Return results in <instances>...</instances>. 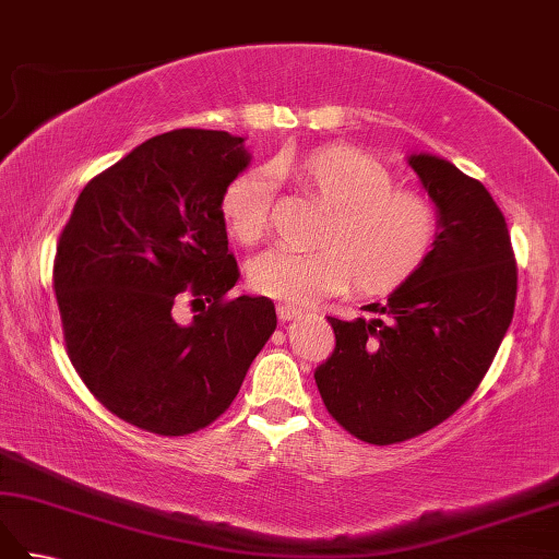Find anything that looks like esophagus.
Segmentation results:
<instances>
[{"label":"esophagus","mask_w":559,"mask_h":559,"mask_svg":"<svg viewBox=\"0 0 559 559\" xmlns=\"http://www.w3.org/2000/svg\"><path fill=\"white\" fill-rule=\"evenodd\" d=\"M276 314H278L281 322H293V319L302 317V307L288 305V302H278V305H276Z\"/></svg>","instance_id":"esophagus-1"}]
</instances>
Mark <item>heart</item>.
Returning <instances> with one entry per match:
<instances>
[{
    "label": "heart",
    "instance_id": "obj_1",
    "mask_svg": "<svg viewBox=\"0 0 559 559\" xmlns=\"http://www.w3.org/2000/svg\"><path fill=\"white\" fill-rule=\"evenodd\" d=\"M273 175H288L329 209L314 249L273 247L249 261V283L269 298L310 305L350 283L362 295L396 290L435 254L442 216L435 201L396 187L386 165L353 146H326L302 158H278ZM273 182L266 170H247L225 187L221 218L240 245L264 240Z\"/></svg>",
    "mask_w": 559,
    "mask_h": 559
}]
</instances>
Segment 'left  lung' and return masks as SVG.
<instances>
[{
	"instance_id": "obj_1",
	"label": "left lung",
	"mask_w": 559,
	"mask_h": 559,
	"mask_svg": "<svg viewBox=\"0 0 559 559\" xmlns=\"http://www.w3.org/2000/svg\"><path fill=\"white\" fill-rule=\"evenodd\" d=\"M442 216L435 254L372 319L326 317L336 350L314 382L343 430L386 447L444 423L466 403L514 317L516 259L488 189L456 165L411 156Z\"/></svg>"
}]
</instances>
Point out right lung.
I'll list each match as a JSON object with an SVG mask.
<instances>
[{
    "instance_id": "right-lung-1",
    "label": "right lung",
    "mask_w": 559,
    "mask_h": 559,
    "mask_svg": "<svg viewBox=\"0 0 559 559\" xmlns=\"http://www.w3.org/2000/svg\"><path fill=\"white\" fill-rule=\"evenodd\" d=\"M242 141L213 129L148 139L83 187L59 235L52 288L69 360L139 430H204L276 331L269 298H230L240 269L221 199L249 163ZM180 301L198 312L189 325Z\"/></svg>"
}]
</instances>
